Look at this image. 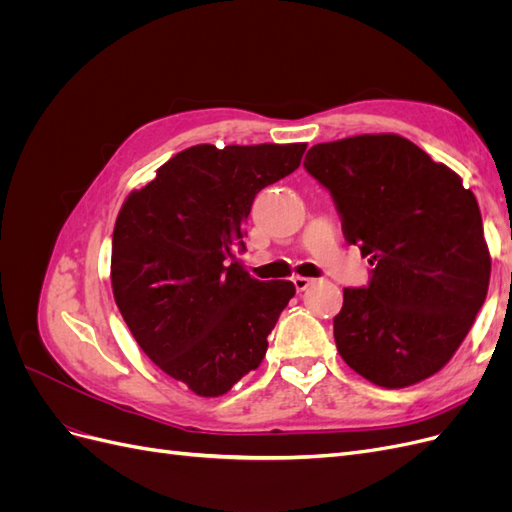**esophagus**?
<instances>
[{
    "mask_svg": "<svg viewBox=\"0 0 512 512\" xmlns=\"http://www.w3.org/2000/svg\"><path fill=\"white\" fill-rule=\"evenodd\" d=\"M292 284H294V288H297L299 292H303V290H307L309 286H312V284H314V280H312V277L294 275V277H292Z\"/></svg>",
    "mask_w": 512,
    "mask_h": 512,
    "instance_id": "1",
    "label": "esophagus"
}]
</instances>
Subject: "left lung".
Wrapping results in <instances>:
<instances>
[{"instance_id":"obj_1","label":"left lung","mask_w":512,"mask_h":512,"mask_svg":"<svg viewBox=\"0 0 512 512\" xmlns=\"http://www.w3.org/2000/svg\"><path fill=\"white\" fill-rule=\"evenodd\" d=\"M344 237L369 258L367 288H344L333 335L342 359L384 389L440 371L483 307L491 256L476 198L451 168L397 134H361L307 151Z\"/></svg>"}]
</instances>
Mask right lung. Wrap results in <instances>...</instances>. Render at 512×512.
<instances>
[{"mask_svg":"<svg viewBox=\"0 0 512 512\" xmlns=\"http://www.w3.org/2000/svg\"><path fill=\"white\" fill-rule=\"evenodd\" d=\"M305 143L194 145L123 203L111 284L136 344L200 397H220L267 354L294 297L258 282L235 258L256 194L299 168Z\"/></svg>","mask_w":512,"mask_h":512,"instance_id":"add662e5","label":"right lung"}]
</instances>
